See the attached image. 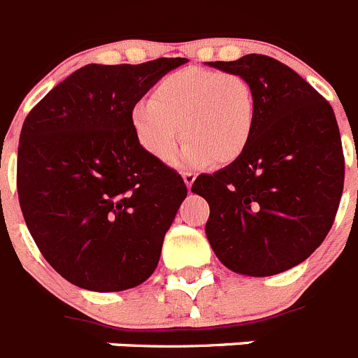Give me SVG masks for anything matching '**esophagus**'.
Returning <instances> with one entry per match:
<instances>
[{
	"instance_id": "obj_1",
	"label": "esophagus",
	"mask_w": 358,
	"mask_h": 358,
	"mask_svg": "<svg viewBox=\"0 0 358 358\" xmlns=\"http://www.w3.org/2000/svg\"><path fill=\"white\" fill-rule=\"evenodd\" d=\"M182 181H185L186 188H188V190H192V185H194V181H196V173L185 172L182 173Z\"/></svg>"
}]
</instances>
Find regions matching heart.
Wrapping results in <instances>:
<instances>
[{
    "instance_id": "obj_1",
    "label": "heart",
    "mask_w": 358,
    "mask_h": 358,
    "mask_svg": "<svg viewBox=\"0 0 358 358\" xmlns=\"http://www.w3.org/2000/svg\"><path fill=\"white\" fill-rule=\"evenodd\" d=\"M256 124L252 87L241 75L188 67L164 76L153 99L138 100L131 126L150 155L168 162L179 138L192 166L230 164L245 152Z\"/></svg>"
}]
</instances>
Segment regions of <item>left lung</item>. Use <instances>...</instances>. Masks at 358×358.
I'll list each match as a JSON object with an SVG mask.
<instances>
[{"mask_svg":"<svg viewBox=\"0 0 358 358\" xmlns=\"http://www.w3.org/2000/svg\"><path fill=\"white\" fill-rule=\"evenodd\" d=\"M206 66L243 76L256 100L245 152L192 185L210 206L206 238L234 273L280 274L306 262L335 221L344 188L335 113L302 76L271 56Z\"/></svg>","mask_w":358,"mask_h":358,"instance_id":"left-lung-1","label":"left lung"}]
</instances>
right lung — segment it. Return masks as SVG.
I'll return each instance as SVG.
<instances>
[{"label":"right lung","instance_id":"right-lung-1","mask_svg":"<svg viewBox=\"0 0 358 358\" xmlns=\"http://www.w3.org/2000/svg\"><path fill=\"white\" fill-rule=\"evenodd\" d=\"M186 62L90 64L27 115L17 148L20 206L43 258L73 285L126 291L157 267L186 185L138 144L131 109Z\"/></svg>","mask_w":358,"mask_h":358}]
</instances>
